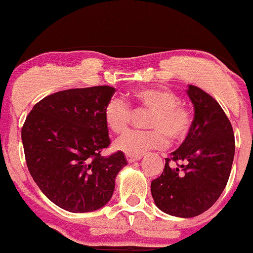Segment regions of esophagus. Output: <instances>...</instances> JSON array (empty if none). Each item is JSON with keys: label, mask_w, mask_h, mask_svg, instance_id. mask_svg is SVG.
Returning a JSON list of instances; mask_svg holds the SVG:
<instances>
[{"label": "esophagus", "mask_w": 253, "mask_h": 253, "mask_svg": "<svg viewBox=\"0 0 253 253\" xmlns=\"http://www.w3.org/2000/svg\"><path fill=\"white\" fill-rule=\"evenodd\" d=\"M141 158H142V156H132V154H126V159L129 162V163H132V162L139 161Z\"/></svg>", "instance_id": "34e87169"}]
</instances>
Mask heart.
Here are the masks:
<instances>
[{
    "label": "heart",
    "mask_w": 253,
    "mask_h": 253,
    "mask_svg": "<svg viewBox=\"0 0 253 253\" xmlns=\"http://www.w3.org/2000/svg\"><path fill=\"white\" fill-rule=\"evenodd\" d=\"M134 104L151 110L146 126L149 131L129 132L116 142L119 151L132 156H141L151 149L163 148L168 143L184 141L192 127V117L180 104L178 95L168 89L144 87L132 92ZM132 110L126 101L112 97L104 109V121L115 134H122L128 129Z\"/></svg>",
    "instance_id": "heart-1"
}]
</instances>
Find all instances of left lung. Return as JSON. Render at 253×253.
Here are the masks:
<instances>
[{
    "label": "left lung",
    "mask_w": 253,
    "mask_h": 253,
    "mask_svg": "<svg viewBox=\"0 0 253 253\" xmlns=\"http://www.w3.org/2000/svg\"><path fill=\"white\" fill-rule=\"evenodd\" d=\"M186 92L194 105L190 131L166 158L161 176L151 183L157 208L178 217L198 216L215 204L229 180L235 156L231 122L219 102L194 85Z\"/></svg>",
    "instance_id": "8db88e82"
}]
</instances>
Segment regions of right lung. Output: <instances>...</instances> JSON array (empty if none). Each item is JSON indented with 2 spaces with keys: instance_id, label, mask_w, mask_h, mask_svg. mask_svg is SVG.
I'll return each mask as SVG.
<instances>
[{
  "instance_id": "1",
  "label": "right lung",
  "mask_w": 253,
  "mask_h": 253,
  "mask_svg": "<svg viewBox=\"0 0 253 253\" xmlns=\"http://www.w3.org/2000/svg\"><path fill=\"white\" fill-rule=\"evenodd\" d=\"M115 87L69 89L44 97L22 127L27 167L43 194L61 209L89 212L109 203L124 152L101 156L110 144L104 109Z\"/></svg>"
}]
</instances>
